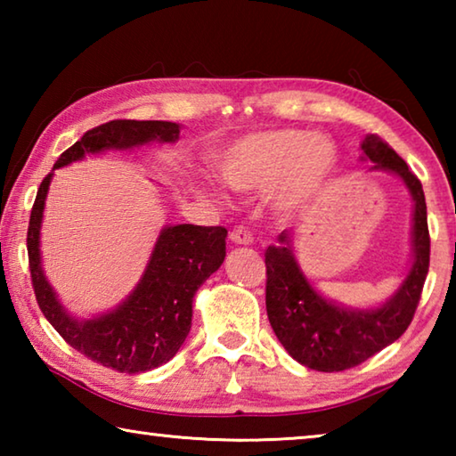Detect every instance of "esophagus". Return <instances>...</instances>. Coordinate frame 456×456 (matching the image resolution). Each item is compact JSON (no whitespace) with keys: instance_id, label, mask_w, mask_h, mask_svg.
Returning a JSON list of instances; mask_svg holds the SVG:
<instances>
[{"instance_id":"34e87169","label":"esophagus","mask_w":456,"mask_h":456,"mask_svg":"<svg viewBox=\"0 0 456 456\" xmlns=\"http://www.w3.org/2000/svg\"><path fill=\"white\" fill-rule=\"evenodd\" d=\"M229 239H231V241H233L235 245H253L251 231H247L245 227H235V229L229 233Z\"/></svg>"}]
</instances>
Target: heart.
Returning <instances> with one entry per match:
<instances>
[{
	"mask_svg": "<svg viewBox=\"0 0 456 456\" xmlns=\"http://www.w3.org/2000/svg\"><path fill=\"white\" fill-rule=\"evenodd\" d=\"M338 167V149L326 134L297 128L251 133L215 157L221 181L235 191H259L275 183L272 200L296 211L326 187ZM207 197H215L205 191Z\"/></svg>",
	"mask_w": 456,
	"mask_h": 456,
	"instance_id": "b5f03b06",
	"label": "heart"
}]
</instances>
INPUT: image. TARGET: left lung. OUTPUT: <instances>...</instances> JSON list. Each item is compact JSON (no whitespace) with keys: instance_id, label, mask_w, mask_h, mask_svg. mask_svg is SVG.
Returning a JSON list of instances; mask_svg holds the SVG:
<instances>
[{"instance_id":"obj_1","label":"left lung","mask_w":456,"mask_h":456,"mask_svg":"<svg viewBox=\"0 0 456 456\" xmlns=\"http://www.w3.org/2000/svg\"><path fill=\"white\" fill-rule=\"evenodd\" d=\"M362 163L404 184L412 199L411 264L403 281L386 302L352 307L315 288L296 257V231L285 229L265 251L267 318L285 352L299 364L318 372H342L362 364L404 334L411 326L428 273L430 239L427 203L420 181L408 165L376 134L360 142Z\"/></svg>"}]
</instances>
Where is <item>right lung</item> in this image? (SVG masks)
<instances>
[{"instance_id":"right-lung-1","label":"right lung","mask_w":456,"mask_h":456,"mask_svg":"<svg viewBox=\"0 0 456 456\" xmlns=\"http://www.w3.org/2000/svg\"><path fill=\"white\" fill-rule=\"evenodd\" d=\"M181 125L167 120H112L88 130L60 154L42 181L29 217L28 256L36 299L58 334L92 362L126 374L167 364L187 339L192 297L225 261L227 229L181 223L165 225L134 289L102 314H72L52 288L42 264V223L53 171L108 151L126 152L146 144H175Z\"/></svg>"}]
</instances>
